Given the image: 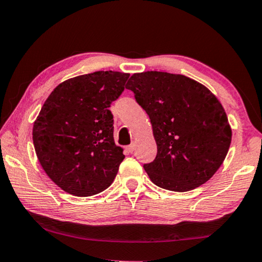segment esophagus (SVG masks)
<instances>
[{
	"label": "esophagus",
	"mask_w": 262,
	"mask_h": 262,
	"mask_svg": "<svg viewBox=\"0 0 262 262\" xmlns=\"http://www.w3.org/2000/svg\"><path fill=\"white\" fill-rule=\"evenodd\" d=\"M127 150L129 151V152H133L135 150V143H132V144H129V146L127 147Z\"/></svg>",
	"instance_id": "esophagus-1"
}]
</instances>
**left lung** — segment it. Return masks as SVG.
I'll use <instances>...</instances> for the list:
<instances>
[{
	"label": "left lung",
	"instance_id": "obj_1",
	"mask_svg": "<svg viewBox=\"0 0 262 262\" xmlns=\"http://www.w3.org/2000/svg\"><path fill=\"white\" fill-rule=\"evenodd\" d=\"M127 89L150 119L157 155L144 170L152 183L185 192L209 181L232 140L219 99L193 79L160 71L134 73Z\"/></svg>",
	"mask_w": 262,
	"mask_h": 262
}]
</instances>
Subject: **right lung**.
<instances>
[{
    "label": "right lung",
    "instance_id": "right-lung-1",
    "mask_svg": "<svg viewBox=\"0 0 262 262\" xmlns=\"http://www.w3.org/2000/svg\"><path fill=\"white\" fill-rule=\"evenodd\" d=\"M129 73L98 71L60 82L32 128L41 168L73 196H93L113 183L123 149L113 136L108 107L124 90Z\"/></svg>",
    "mask_w": 262,
    "mask_h": 262
}]
</instances>
